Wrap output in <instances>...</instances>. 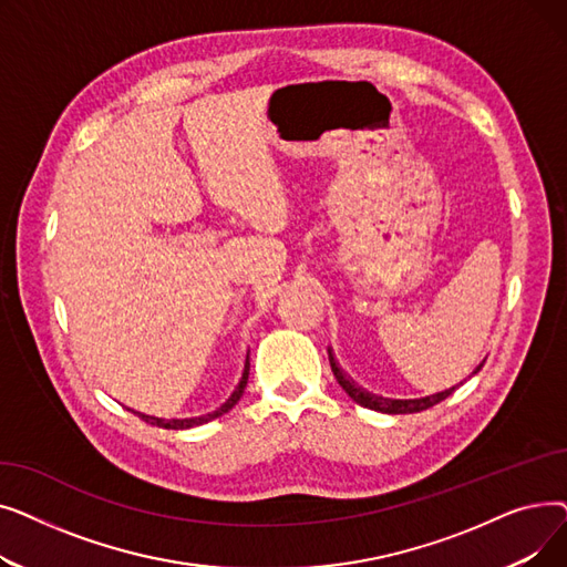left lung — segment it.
Segmentation results:
<instances>
[{"instance_id": "1", "label": "left lung", "mask_w": 567, "mask_h": 567, "mask_svg": "<svg viewBox=\"0 0 567 567\" xmlns=\"http://www.w3.org/2000/svg\"><path fill=\"white\" fill-rule=\"evenodd\" d=\"M329 361H331V368H333V374L338 379V383L342 385V391L361 406H368V409H374V411H381V413H415V411H425L434 404H439L441 400H445L449 395H453V391L457 389V385H453V389L449 391H441V393H434V395H425V398H415V400H391V398H381V395H372L368 391H363L359 383H355L351 377L344 374V370L340 368V363L336 361L333 355V349H329ZM483 368V363L475 368L471 374H475Z\"/></svg>"}]
</instances>
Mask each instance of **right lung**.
<instances>
[{"mask_svg": "<svg viewBox=\"0 0 567 567\" xmlns=\"http://www.w3.org/2000/svg\"><path fill=\"white\" fill-rule=\"evenodd\" d=\"M248 374H250V355L246 353V361H244L241 377H238V383L234 385V391L227 395V400H225L220 406H216L214 411L202 413V415H193V419H169V421H167V419H156V415L140 413V411H135V409H128V411L137 413L142 421L152 423V425H158V427H165V430H188V427H195V425H202V423H208V421L218 419V415L227 413V411H229L238 400H241V395H244V391H246V383H248Z\"/></svg>", "mask_w": 567, "mask_h": 567, "instance_id": "add662e5", "label": "right lung"}]
</instances>
